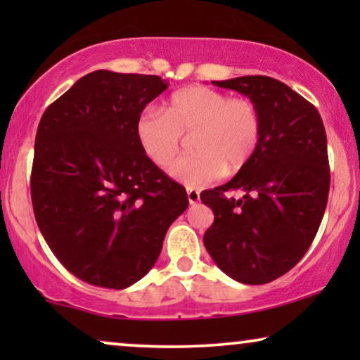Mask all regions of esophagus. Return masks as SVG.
I'll return each mask as SVG.
<instances>
[{"instance_id": "esophagus-1", "label": "esophagus", "mask_w": 360, "mask_h": 360, "mask_svg": "<svg viewBox=\"0 0 360 360\" xmlns=\"http://www.w3.org/2000/svg\"><path fill=\"white\" fill-rule=\"evenodd\" d=\"M186 196H188V203L190 205H196L200 201V191L195 190V188L186 190Z\"/></svg>"}]
</instances>
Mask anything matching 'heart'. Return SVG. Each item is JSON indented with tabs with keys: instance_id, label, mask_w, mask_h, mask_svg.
<instances>
[{
	"instance_id": "1",
	"label": "heart",
	"mask_w": 360,
	"mask_h": 360,
	"mask_svg": "<svg viewBox=\"0 0 360 360\" xmlns=\"http://www.w3.org/2000/svg\"><path fill=\"white\" fill-rule=\"evenodd\" d=\"M190 134L195 152L176 160L170 175L190 188H200L219 179L226 167L239 170L252 159L262 137V116L249 98L188 86L170 96L164 115L146 110L136 121L141 150L160 169L174 162L184 136Z\"/></svg>"
}]
</instances>
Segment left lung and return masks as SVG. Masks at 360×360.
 I'll return each mask as SVG.
<instances>
[{"instance_id":"8db88e82","label":"left lung","mask_w":360,"mask_h":360,"mask_svg":"<svg viewBox=\"0 0 360 360\" xmlns=\"http://www.w3.org/2000/svg\"><path fill=\"white\" fill-rule=\"evenodd\" d=\"M213 85L257 105L262 137L228 184L200 195L214 213L203 243L231 278L269 283L300 262L321 224L331 181L326 131L316 108L275 78L248 75ZM229 189L245 196L228 199Z\"/></svg>"}]
</instances>
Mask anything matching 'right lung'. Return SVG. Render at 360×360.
<instances>
[{
  "label": "right lung",
  "mask_w": 360,
  "mask_h": 360,
  "mask_svg": "<svg viewBox=\"0 0 360 360\" xmlns=\"http://www.w3.org/2000/svg\"><path fill=\"white\" fill-rule=\"evenodd\" d=\"M169 83L96 70L44 111L31 174L32 208L68 272L122 290L154 267L170 224L188 208L184 186L147 159L136 121Z\"/></svg>",
  "instance_id": "obj_1"
}]
</instances>
